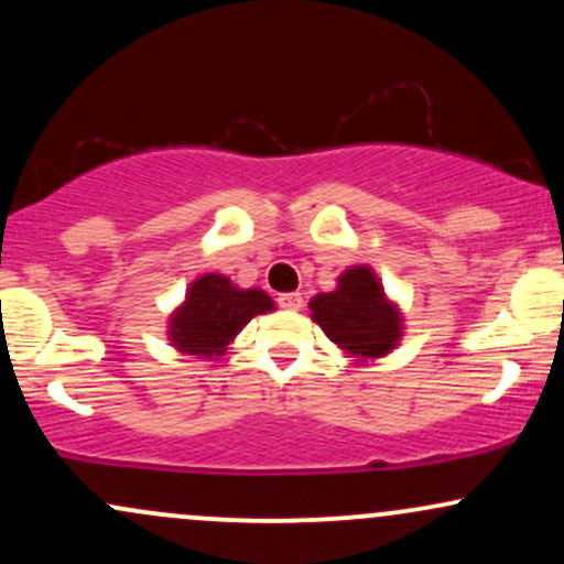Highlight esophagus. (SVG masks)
I'll return each mask as SVG.
<instances>
[{
	"mask_svg": "<svg viewBox=\"0 0 564 564\" xmlns=\"http://www.w3.org/2000/svg\"><path fill=\"white\" fill-rule=\"evenodd\" d=\"M278 304H281L283 310H291V313H294V310H302L304 300H302V294H296V291H291V294H281V296H278Z\"/></svg>",
	"mask_w": 564,
	"mask_h": 564,
	"instance_id": "1",
	"label": "esophagus"
}]
</instances>
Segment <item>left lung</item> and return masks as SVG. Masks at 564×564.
<instances>
[{
	"instance_id": "left-lung-1",
	"label": "left lung",
	"mask_w": 564,
	"mask_h": 564,
	"mask_svg": "<svg viewBox=\"0 0 564 564\" xmlns=\"http://www.w3.org/2000/svg\"><path fill=\"white\" fill-rule=\"evenodd\" d=\"M310 313L336 347L358 360L384 358L403 336L398 304L387 300L384 286L368 264L345 270L334 291L313 296Z\"/></svg>"
}]
</instances>
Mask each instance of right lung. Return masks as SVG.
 <instances>
[{
	"label": "right lung",
	"instance_id": "right-lung-1",
	"mask_svg": "<svg viewBox=\"0 0 564 564\" xmlns=\"http://www.w3.org/2000/svg\"><path fill=\"white\" fill-rule=\"evenodd\" d=\"M275 310L262 289H238L228 275L206 273L187 289L170 318V341L180 352L219 358L254 315Z\"/></svg>",
	"mask_w": 564,
	"mask_h": 564
}]
</instances>
